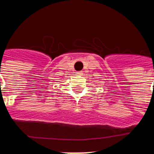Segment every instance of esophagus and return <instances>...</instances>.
Instances as JSON below:
<instances>
[{
  "instance_id": "34e87169",
  "label": "esophagus",
  "mask_w": 154,
  "mask_h": 154,
  "mask_svg": "<svg viewBox=\"0 0 154 154\" xmlns=\"http://www.w3.org/2000/svg\"><path fill=\"white\" fill-rule=\"evenodd\" d=\"M77 75H82V74H83V73H82L81 71H80V72H77Z\"/></svg>"
}]
</instances>
